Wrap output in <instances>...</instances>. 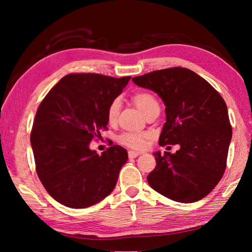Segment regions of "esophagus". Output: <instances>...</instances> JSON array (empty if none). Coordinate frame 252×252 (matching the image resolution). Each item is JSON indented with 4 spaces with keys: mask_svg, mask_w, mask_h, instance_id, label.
<instances>
[{
    "mask_svg": "<svg viewBox=\"0 0 252 252\" xmlns=\"http://www.w3.org/2000/svg\"><path fill=\"white\" fill-rule=\"evenodd\" d=\"M138 155H140V153L130 151V152H129V158H136V157L138 156Z\"/></svg>",
    "mask_w": 252,
    "mask_h": 252,
    "instance_id": "esophagus-1",
    "label": "esophagus"
}]
</instances>
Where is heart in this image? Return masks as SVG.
I'll return each instance as SVG.
<instances>
[{
	"instance_id": "b5f03b06",
	"label": "heart",
	"mask_w": 252,
	"mask_h": 252,
	"mask_svg": "<svg viewBox=\"0 0 252 252\" xmlns=\"http://www.w3.org/2000/svg\"><path fill=\"white\" fill-rule=\"evenodd\" d=\"M134 104L138 109L142 111V114H146V112L152 108L153 106L158 105L157 100L155 99L154 96L146 92H138L133 95L132 97ZM120 110V100L114 99L108 106L107 109V119L110 123H114L117 119L118 115H119ZM147 140V135L145 133H123L119 137H118V142L121 145L126 146L132 149H142L145 146V142Z\"/></svg>"
}]
</instances>
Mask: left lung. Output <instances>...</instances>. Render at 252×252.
I'll use <instances>...</instances> for the list:
<instances>
[{
    "instance_id": "1",
    "label": "left lung",
    "mask_w": 252,
    "mask_h": 252,
    "mask_svg": "<svg viewBox=\"0 0 252 252\" xmlns=\"http://www.w3.org/2000/svg\"><path fill=\"white\" fill-rule=\"evenodd\" d=\"M154 91L165 105L159 145H175V154L154 153L157 164L147 176L153 189L171 200L190 203L205 198L222 179L232 127L225 101L194 71L174 67L132 78Z\"/></svg>"
}]
</instances>
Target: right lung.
I'll use <instances>...</instances> for the list:
<instances>
[{
	"mask_svg": "<svg viewBox=\"0 0 252 252\" xmlns=\"http://www.w3.org/2000/svg\"><path fill=\"white\" fill-rule=\"evenodd\" d=\"M130 79L67 74L37 108L30 136L36 173L62 205L88 208L114 190L127 152L114 145L99 156L90 143L107 129L108 106Z\"/></svg>",
	"mask_w": 252,
	"mask_h": 252,
	"instance_id": "1",
	"label": "right lung"
}]
</instances>
